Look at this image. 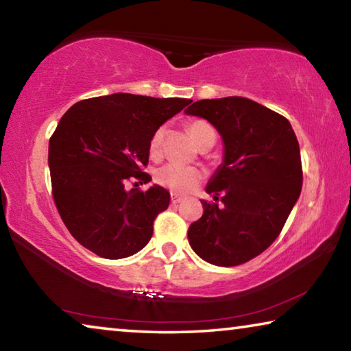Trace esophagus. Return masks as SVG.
Masks as SVG:
<instances>
[{
  "mask_svg": "<svg viewBox=\"0 0 351 351\" xmlns=\"http://www.w3.org/2000/svg\"><path fill=\"white\" fill-rule=\"evenodd\" d=\"M182 199H184L182 195H180V193H171V203H173V204L181 203Z\"/></svg>",
  "mask_w": 351,
  "mask_h": 351,
  "instance_id": "34e87169",
  "label": "esophagus"
}]
</instances>
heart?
Returning <instances> with one entry per match:
<instances>
[{
    "label": "heart",
    "mask_w": 351,
    "mask_h": 351,
    "mask_svg": "<svg viewBox=\"0 0 351 351\" xmlns=\"http://www.w3.org/2000/svg\"><path fill=\"white\" fill-rule=\"evenodd\" d=\"M189 134L192 136V139L201 145L204 136L207 132H210L212 127L204 121H193L189 123ZM162 128L156 130L153 133L150 144H148V150L153 158H158L161 153V144H162ZM156 182L161 184L162 187L170 189L171 192L176 193H186L190 192L197 184L203 180V171L195 169V167H182V165L176 164H167L162 165L161 169L156 170Z\"/></svg>",
    "instance_id": "b5f03b06"
}]
</instances>
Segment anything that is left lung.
<instances>
[{
	"label": "left lung",
	"mask_w": 351,
	"mask_h": 351,
	"mask_svg": "<svg viewBox=\"0 0 351 351\" xmlns=\"http://www.w3.org/2000/svg\"><path fill=\"white\" fill-rule=\"evenodd\" d=\"M210 122L223 139V162L206 186L207 203L190 224L189 243L217 266H237L274 241L300 197V148L288 119L246 97L198 100L184 111Z\"/></svg>",
	"instance_id": "1"
}]
</instances>
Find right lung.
Segmentation results:
<instances>
[{
  "instance_id": "1",
  "label": "right lung",
  "mask_w": 351,
  "mask_h": 351,
  "mask_svg": "<svg viewBox=\"0 0 351 351\" xmlns=\"http://www.w3.org/2000/svg\"><path fill=\"white\" fill-rule=\"evenodd\" d=\"M190 102L116 93L80 100L64 112L49 139L47 164L57 210L82 246L117 260L150 241L170 193L156 184L145 192L127 190L125 182L152 181L141 170L152 136Z\"/></svg>"
}]
</instances>
